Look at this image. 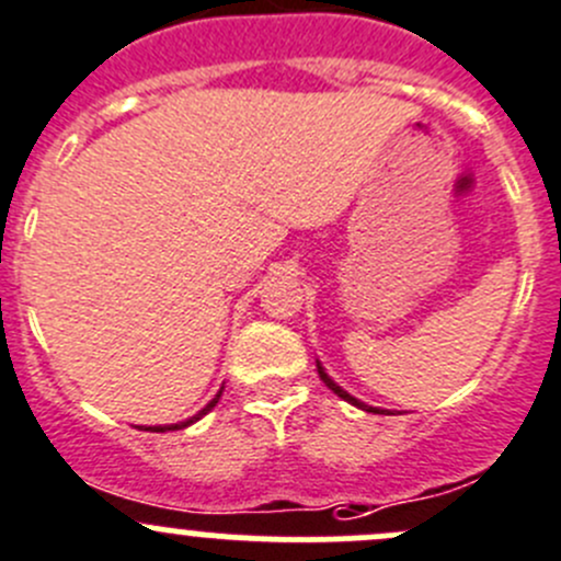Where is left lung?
<instances>
[{
	"label": "left lung",
	"instance_id": "left-lung-1",
	"mask_svg": "<svg viewBox=\"0 0 561 561\" xmlns=\"http://www.w3.org/2000/svg\"><path fill=\"white\" fill-rule=\"evenodd\" d=\"M318 375H320V380H323V383L329 386V389L334 391L336 397H342V400L351 402V405L362 408V411H367V413H391V411H383V408H373V405H367V402H362V400H356V397H353V394H347V391L342 389L340 383H334V380H331V375L325 373V367H323V364H320V362H318Z\"/></svg>",
	"mask_w": 561,
	"mask_h": 561
}]
</instances>
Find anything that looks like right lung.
I'll list each match as a JSON object with an SVG mask.
<instances>
[{"mask_svg": "<svg viewBox=\"0 0 561 561\" xmlns=\"http://www.w3.org/2000/svg\"><path fill=\"white\" fill-rule=\"evenodd\" d=\"M221 389H225V386H221ZM221 389H219V391H216V397H214V400H210V402H208V405H205V408H203V411H199V413H194V416H188V419H186V422H178V425H156V427H145V431H150V433H167V431H183V427L194 425V422H199V419H203V416H205V413H208V411H210V408H214V405H216V402H219V397H221Z\"/></svg>", "mask_w": 561, "mask_h": 561, "instance_id": "1", "label": "right lung"}]
</instances>
